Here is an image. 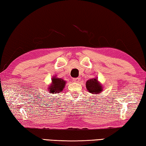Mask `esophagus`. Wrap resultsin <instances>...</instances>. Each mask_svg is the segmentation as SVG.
Segmentation results:
<instances>
[{
    "label": "esophagus",
    "mask_w": 146,
    "mask_h": 146,
    "mask_svg": "<svg viewBox=\"0 0 146 146\" xmlns=\"http://www.w3.org/2000/svg\"><path fill=\"white\" fill-rule=\"evenodd\" d=\"M73 82H78L79 81H80V78H78V77H77V78H73Z\"/></svg>",
    "instance_id": "34e87169"
}]
</instances>
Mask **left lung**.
<instances>
[{"mask_svg":"<svg viewBox=\"0 0 146 146\" xmlns=\"http://www.w3.org/2000/svg\"><path fill=\"white\" fill-rule=\"evenodd\" d=\"M86 88L89 92L95 95H98L102 91V86L98 82L97 78L88 80L86 82Z\"/></svg>","mask_w":146,"mask_h":146,"instance_id":"left-lung-1","label":"left lung"}]
</instances>
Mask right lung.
Instances as JSON below:
<instances>
[{
    "instance_id": "obj_1",
    "label": "right lung",
    "mask_w": 146,
    "mask_h": 146,
    "mask_svg": "<svg viewBox=\"0 0 146 146\" xmlns=\"http://www.w3.org/2000/svg\"><path fill=\"white\" fill-rule=\"evenodd\" d=\"M66 84V82L62 78H53L52 84L49 86V92L50 93H59L63 90L64 86Z\"/></svg>"
}]
</instances>
